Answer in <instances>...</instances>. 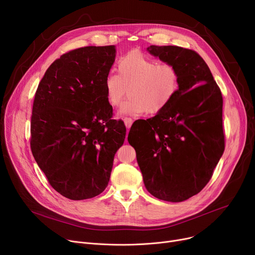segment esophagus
Instances as JSON below:
<instances>
[{
	"instance_id": "34e87169",
	"label": "esophagus",
	"mask_w": 255,
	"mask_h": 255,
	"mask_svg": "<svg viewBox=\"0 0 255 255\" xmlns=\"http://www.w3.org/2000/svg\"><path fill=\"white\" fill-rule=\"evenodd\" d=\"M124 123L126 125V128L129 129L133 123V120L131 118H124Z\"/></svg>"
}]
</instances>
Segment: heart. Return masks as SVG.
Returning a JSON list of instances; mask_svg holds the SVG:
<instances>
[{
    "instance_id": "heart-1",
    "label": "heart",
    "mask_w": 255,
    "mask_h": 255,
    "mask_svg": "<svg viewBox=\"0 0 255 255\" xmlns=\"http://www.w3.org/2000/svg\"><path fill=\"white\" fill-rule=\"evenodd\" d=\"M119 74L110 73L104 79L106 99L118 106L121 114L137 116L146 113L155 116L162 113L178 94L180 73L176 66L159 64L155 59L138 50L128 52L118 63Z\"/></svg>"
}]
</instances>
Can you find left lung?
<instances>
[{"instance_id": "left-lung-1", "label": "left lung", "mask_w": 255, "mask_h": 255, "mask_svg": "<svg viewBox=\"0 0 255 255\" xmlns=\"http://www.w3.org/2000/svg\"><path fill=\"white\" fill-rule=\"evenodd\" d=\"M146 49L177 67L180 88L162 113L133 123L128 141L146 190L180 203L204 189L224 152L222 94L196 51L172 45Z\"/></svg>"}]
</instances>
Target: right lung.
<instances>
[{"label": "right lung", "instance_id": "1", "mask_svg": "<svg viewBox=\"0 0 255 255\" xmlns=\"http://www.w3.org/2000/svg\"><path fill=\"white\" fill-rule=\"evenodd\" d=\"M115 58V45L66 52L48 67L35 94L33 156L52 188L72 200L104 191L125 140L124 122L112 119L104 90Z\"/></svg>", "mask_w": 255, "mask_h": 255}]
</instances>
